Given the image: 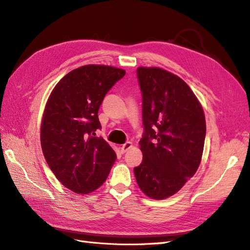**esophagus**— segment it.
I'll return each mask as SVG.
<instances>
[{
    "label": "esophagus",
    "instance_id": "obj_1",
    "mask_svg": "<svg viewBox=\"0 0 250 250\" xmlns=\"http://www.w3.org/2000/svg\"><path fill=\"white\" fill-rule=\"evenodd\" d=\"M131 147H132V143L126 142L125 144H123V145L120 147V150H121V152H122V153H125V152H127V151L129 150Z\"/></svg>",
    "mask_w": 250,
    "mask_h": 250
}]
</instances>
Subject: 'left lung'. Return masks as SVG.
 <instances>
[{
	"mask_svg": "<svg viewBox=\"0 0 250 250\" xmlns=\"http://www.w3.org/2000/svg\"><path fill=\"white\" fill-rule=\"evenodd\" d=\"M142 92L143 161L133 169L141 190L164 199L197 171L207 127L201 105L187 83L160 67H138Z\"/></svg>",
	"mask_w": 250,
	"mask_h": 250,
	"instance_id": "left-lung-1",
	"label": "left lung"
}]
</instances>
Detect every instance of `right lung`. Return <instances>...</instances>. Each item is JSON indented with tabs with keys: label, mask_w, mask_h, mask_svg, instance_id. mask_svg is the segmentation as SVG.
<instances>
[{
	"label": "right lung",
	"mask_w": 250,
	"mask_h": 250,
	"mask_svg": "<svg viewBox=\"0 0 250 250\" xmlns=\"http://www.w3.org/2000/svg\"><path fill=\"white\" fill-rule=\"evenodd\" d=\"M125 71L89 64L73 70L60 80L43 112L41 143L44 158L57 179L78 194H87L107 178L116 152L103 138L98 117L109 89Z\"/></svg>",
	"instance_id": "right-lung-1"
}]
</instances>
